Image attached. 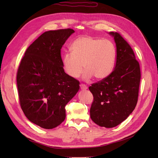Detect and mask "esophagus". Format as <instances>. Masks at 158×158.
<instances>
[{"label":"esophagus","mask_w":158,"mask_h":158,"mask_svg":"<svg viewBox=\"0 0 158 158\" xmlns=\"http://www.w3.org/2000/svg\"><path fill=\"white\" fill-rule=\"evenodd\" d=\"M80 89H82V90L88 89V87L86 86V85H85V84H81L80 85Z\"/></svg>","instance_id":"obj_1"}]
</instances>
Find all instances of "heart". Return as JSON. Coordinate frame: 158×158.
I'll list each match as a JSON object with an SVG mask.
<instances>
[{"mask_svg":"<svg viewBox=\"0 0 158 158\" xmlns=\"http://www.w3.org/2000/svg\"><path fill=\"white\" fill-rule=\"evenodd\" d=\"M71 52L62 57V65L64 73L70 77L77 78L84 74L85 80L93 76L103 80L112 73L115 63L116 52L112 43L89 35L80 36L70 45Z\"/></svg>","mask_w":158,"mask_h":158,"instance_id":"heart-1","label":"heart"}]
</instances>
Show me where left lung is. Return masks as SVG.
<instances>
[{"instance_id": "1", "label": "left lung", "mask_w": 158, "mask_h": 158, "mask_svg": "<svg viewBox=\"0 0 158 158\" xmlns=\"http://www.w3.org/2000/svg\"><path fill=\"white\" fill-rule=\"evenodd\" d=\"M117 47L116 63L107 78L92 84L90 117L98 125L113 128L130 115L138 102L140 69L131 47L117 32H109Z\"/></svg>"}]
</instances>
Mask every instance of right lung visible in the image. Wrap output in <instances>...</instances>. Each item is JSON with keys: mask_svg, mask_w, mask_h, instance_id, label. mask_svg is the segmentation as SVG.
I'll use <instances>...</instances> for the list:
<instances>
[{"mask_svg": "<svg viewBox=\"0 0 158 158\" xmlns=\"http://www.w3.org/2000/svg\"><path fill=\"white\" fill-rule=\"evenodd\" d=\"M73 29L45 31L25 52L17 72L20 106L31 123L52 129L66 117L65 106L78 92L79 81L66 74L60 49Z\"/></svg>", "mask_w": 158, "mask_h": 158, "instance_id": "right-lung-1", "label": "right lung"}]
</instances>
